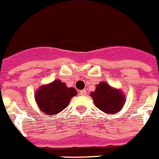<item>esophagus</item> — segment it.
<instances>
[{
    "label": "esophagus",
    "instance_id": "34e87169",
    "mask_svg": "<svg viewBox=\"0 0 159 159\" xmlns=\"http://www.w3.org/2000/svg\"><path fill=\"white\" fill-rule=\"evenodd\" d=\"M80 94H81V95H85L86 94L85 90H81V91H80Z\"/></svg>",
    "mask_w": 159,
    "mask_h": 159
}]
</instances>
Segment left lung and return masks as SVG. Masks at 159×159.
<instances>
[{
  "label": "left lung",
  "mask_w": 159,
  "mask_h": 159,
  "mask_svg": "<svg viewBox=\"0 0 159 159\" xmlns=\"http://www.w3.org/2000/svg\"><path fill=\"white\" fill-rule=\"evenodd\" d=\"M94 105L102 111L112 115L121 111L125 102V98L119 89L111 87L106 82L99 83L95 91L91 92Z\"/></svg>",
  "instance_id": "left-lung-1"
}]
</instances>
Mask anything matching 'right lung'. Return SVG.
Instances as JSON below:
<instances>
[{"mask_svg":"<svg viewBox=\"0 0 159 159\" xmlns=\"http://www.w3.org/2000/svg\"><path fill=\"white\" fill-rule=\"evenodd\" d=\"M77 94L74 88L57 79L42 85L35 92L34 98L40 110L46 115H57L68 107L70 99Z\"/></svg>","mask_w":159,"mask_h":159,"instance_id":"1","label":"right lung"}]
</instances>
